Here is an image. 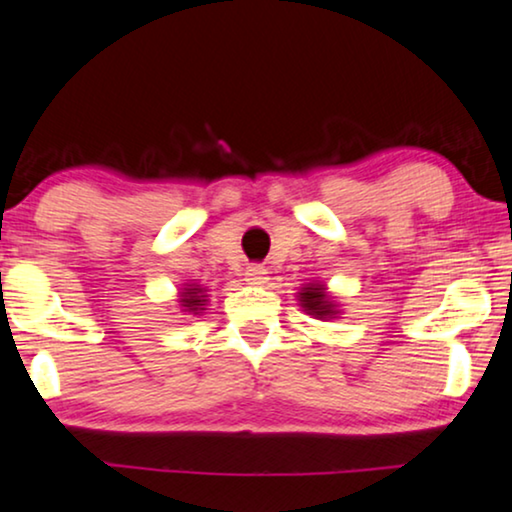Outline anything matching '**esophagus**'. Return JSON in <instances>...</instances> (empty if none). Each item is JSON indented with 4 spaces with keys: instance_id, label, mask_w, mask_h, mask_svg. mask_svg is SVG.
<instances>
[{
    "instance_id": "obj_1",
    "label": "esophagus",
    "mask_w": 512,
    "mask_h": 512,
    "mask_svg": "<svg viewBox=\"0 0 512 512\" xmlns=\"http://www.w3.org/2000/svg\"><path fill=\"white\" fill-rule=\"evenodd\" d=\"M244 279H247V284L251 286H265L268 284V270L263 268V265H249L247 270H244Z\"/></svg>"
}]
</instances>
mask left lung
<instances>
[{"mask_svg": "<svg viewBox=\"0 0 512 512\" xmlns=\"http://www.w3.org/2000/svg\"><path fill=\"white\" fill-rule=\"evenodd\" d=\"M298 305L303 307L305 314H310L314 319L321 321H331L340 317V305L335 303L331 293H328L326 284L319 282V279H312V282L303 284L296 293Z\"/></svg>", "mask_w": 512, "mask_h": 512, "instance_id": "8db88e82", "label": "left lung"}]
</instances>
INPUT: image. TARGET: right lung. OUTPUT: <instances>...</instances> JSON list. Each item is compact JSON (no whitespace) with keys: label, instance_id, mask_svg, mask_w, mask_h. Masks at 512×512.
Masks as SVG:
<instances>
[{"label":"right lung","instance_id":"1","mask_svg":"<svg viewBox=\"0 0 512 512\" xmlns=\"http://www.w3.org/2000/svg\"><path fill=\"white\" fill-rule=\"evenodd\" d=\"M207 293H209L207 286H202L198 282H186L179 289V296H177L179 310L184 314H193V317H198V314H202V310H207V303H209Z\"/></svg>","mask_w":512,"mask_h":512}]
</instances>
